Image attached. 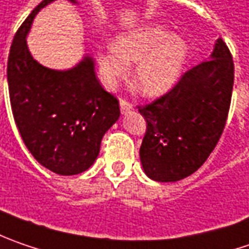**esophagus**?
<instances>
[{
  "label": "esophagus",
  "instance_id": "34e87169",
  "mask_svg": "<svg viewBox=\"0 0 249 249\" xmlns=\"http://www.w3.org/2000/svg\"><path fill=\"white\" fill-rule=\"evenodd\" d=\"M120 108H121L123 113H128L129 110H132V103L128 102L124 97H121V99H120Z\"/></svg>",
  "mask_w": 249,
  "mask_h": 249
}]
</instances>
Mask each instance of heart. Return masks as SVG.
<instances>
[{
    "label": "heart",
    "instance_id": "1",
    "mask_svg": "<svg viewBox=\"0 0 249 249\" xmlns=\"http://www.w3.org/2000/svg\"><path fill=\"white\" fill-rule=\"evenodd\" d=\"M187 54L185 38L155 23L121 33L113 49L100 57L99 65L104 81L113 83L124 76L126 65L138 62L134 72L136 89L143 94L156 96L177 81Z\"/></svg>",
    "mask_w": 249,
    "mask_h": 249
}]
</instances>
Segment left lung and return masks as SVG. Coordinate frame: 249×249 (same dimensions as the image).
Masks as SVG:
<instances>
[{"label": "left lung", "mask_w": 249, "mask_h": 249, "mask_svg": "<svg viewBox=\"0 0 249 249\" xmlns=\"http://www.w3.org/2000/svg\"><path fill=\"white\" fill-rule=\"evenodd\" d=\"M232 85L234 61L220 38L211 60L184 72L152 103L138 106L146 121L139 156L150 178L179 181L206 161L224 131Z\"/></svg>", "instance_id": "8db88e82"}]
</instances>
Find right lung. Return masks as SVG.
Masks as SVG:
<instances>
[{"label": "right lung", "instance_id": "1", "mask_svg": "<svg viewBox=\"0 0 249 249\" xmlns=\"http://www.w3.org/2000/svg\"><path fill=\"white\" fill-rule=\"evenodd\" d=\"M51 1H41L14 36L6 67L9 100L18 131L33 157L55 174L75 176L99 156L104 134L120 117V104L96 78L92 58L61 72L30 55L27 32L35 15Z\"/></svg>", "mask_w": 249, "mask_h": 249}]
</instances>
